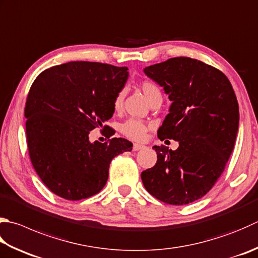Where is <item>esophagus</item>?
<instances>
[{
	"instance_id": "34e87169",
	"label": "esophagus",
	"mask_w": 258,
	"mask_h": 258,
	"mask_svg": "<svg viewBox=\"0 0 258 258\" xmlns=\"http://www.w3.org/2000/svg\"><path fill=\"white\" fill-rule=\"evenodd\" d=\"M144 148H145V146L144 145H140V144H134V147H133L134 152H138V150L144 149Z\"/></svg>"
}]
</instances>
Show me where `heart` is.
Listing matches in <instances>:
<instances>
[{"instance_id": "heart-1", "label": "heart", "mask_w": 258, "mask_h": 258, "mask_svg": "<svg viewBox=\"0 0 258 258\" xmlns=\"http://www.w3.org/2000/svg\"><path fill=\"white\" fill-rule=\"evenodd\" d=\"M139 89L143 92V94L145 95V98L148 100L149 103H152L153 101L157 99H162V92H160V89L152 81H143L142 83L139 84ZM122 101L123 92L121 91L115 95V98L113 100V110L115 112H119L121 108H122ZM150 127H152V125L144 122L142 120L129 119L121 124L120 131L121 134L131 140L142 142V140L145 139L146 135H147V131L149 130Z\"/></svg>"}]
</instances>
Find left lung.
I'll return each instance as SVG.
<instances>
[{"mask_svg":"<svg viewBox=\"0 0 258 258\" xmlns=\"http://www.w3.org/2000/svg\"><path fill=\"white\" fill-rule=\"evenodd\" d=\"M172 101L154 146L157 163L142 173L145 188L158 200L184 206L205 197L220 177L234 149L239 106L229 80L219 70L188 57H175L144 69Z\"/></svg>","mask_w":258,"mask_h":258,"instance_id":"left-lung-1","label":"left lung"}]
</instances>
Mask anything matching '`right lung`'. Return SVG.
Returning a JSON list of instances; mask_svg holds the SVG:
<instances>
[{
    "label": "right lung",
    "instance_id": "obj_1",
    "mask_svg": "<svg viewBox=\"0 0 258 258\" xmlns=\"http://www.w3.org/2000/svg\"><path fill=\"white\" fill-rule=\"evenodd\" d=\"M127 67L70 61L38 75L29 91L24 116L32 166L43 184L66 200L99 193L109 177L111 160L130 152L123 138L90 142V131L108 128L113 100L128 80Z\"/></svg>",
    "mask_w": 258,
    "mask_h": 258
}]
</instances>
